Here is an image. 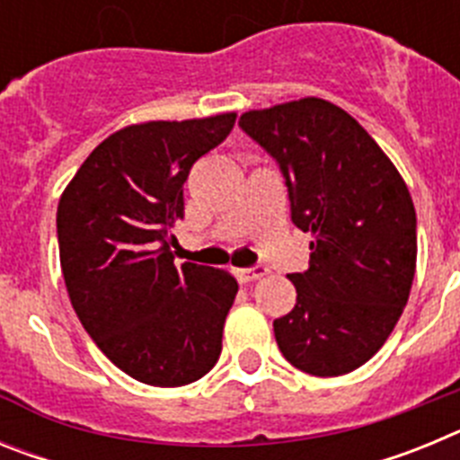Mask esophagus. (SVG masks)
I'll return each mask as SVG.
<instances>
[{"label":"esophagus","instance_id":"obj_1","mask_svg":"<svg viewBox=\"0 0 460 460\" xmlns=\"http://www.w3.org/2000/svg\"><path fill=\"white\" fill-rule=\"evenodd\" d=\"M267 267L258 265V267H249V270H234V276H237L239 283H251V280H258L262 276H267Z\"/></svg>","mask_w":460,"mask_h":460}]
</instances>
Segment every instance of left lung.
I'll return each instance as SVG.
<instances>
[{
    "mask_svg": "<svg viewBox=\"0 0 460 460\" xmlns=\"http://www.w3.org/2000/svg\"><path fill=\"white\" fill-rule=\"evenodd\" d=\"M239 126L279 161L292 221L313 234L296 304L274 320L280 352L308 376L367 364L396 327L417 267V214L403 177L339 105L318 96L249 110Z\"/></svg>",
    "mask_w": 460,
    "mask_h": 460,
    "instance_id": "1",
    "label": "left lung"
}]
</instances>
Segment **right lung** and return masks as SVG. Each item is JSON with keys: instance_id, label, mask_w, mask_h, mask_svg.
<instances>
[{"instance_id": "1", "label": "right lung", "mask_w": 460, "mask_h": 460, "mask_svg": "<svg viewBox=\"0 0 460 460\" xmlns=\"http://www.w3.org/2000/svg\"><path fill=\"white\" fill-rule=\"evenodd\" d=\"M234 119L221 112L124 126L59 198V262L73 308L101 352L152 387L200 380L221 355L237 280L226 270L174 265L170 227L184 218L190 168Z\"/></svg>"}]
</instances>
